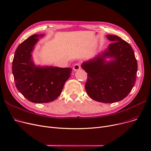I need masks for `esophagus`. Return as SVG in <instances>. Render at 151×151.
<instances>
[{
    "label": "esophagus",
    "instance_id": "1",
    "mask_svg": "<svg viewBox=\"0 0 151 151\" xmlns=\"http://www.w3.org/2000/svg\"><path fill=\"white\" fill-rule=\"evenodd\" d=\"M80 69H81L80 63H76V64L73 67V70L74 71H77V70H79Z\"/></svg>",
    "mask_w": 151,
    "mask_h": 151
}]
</instances>
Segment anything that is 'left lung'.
Wrapping results in <instances>:
<instances>
[{
  "label": "left lung",
  "instance_id": "1",
  "mask_svg": "<svg viewBox=\"0 0 151 151\" xmlns=\"http://www.w3.org/2000/svg\"><path fill=\"white\" fill-rule=\"evenodd\" d=\"M113 42L107 49L84 62L81 67L88 73L85 89L97 101L111 104L128 96L135 84L137 61L131 46L116 35H107ZM112 59L107 61L106 59Z\"/></svg>",
  "mask_w": 151,
  "mask_h": 151
}]
</instances>
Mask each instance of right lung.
Returning <instances> with one entry per match:
<instances>
[{
  "mask_svg": "<svg viewBox=\"0 0 151 151\" xmlns=\"http://www.w3.org/2000/svg\"><path fill=\"white\" fill-rule=\"evenodd\" d=\"M44 34H34L21 43L15 51L12 72L16 87L29 101L43 104L54 101L71 76V68L37 66L33 62L35 45Z\"/></svg>",
  "mask_w": 151,
  "mask_h": 151,
  "instance_id": "right-lung-1",
  "label": "right lung"
}]
</instances>
